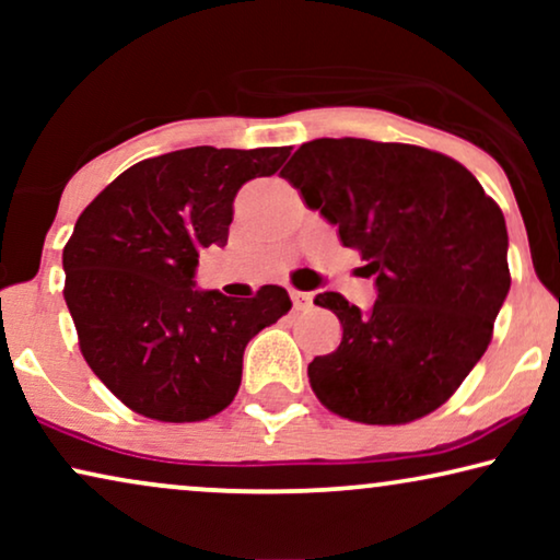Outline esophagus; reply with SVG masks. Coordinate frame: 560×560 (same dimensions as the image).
Segmentation results:
<instances>
[{"mask_svg":"<svg viewBox=\"0 0 560 560\" xmlns=\"http://www.w3.org/2000/svg\"><path fill=\"white\" fill-rule=\"evenodd\" d=\"M290 301H293V308L295 311H305V308H311L313 293H305V290L290 288Z\"/></svg>","mask_w":560,"mask_h":560,"instance_id":"1","label":"esophagus"}]
</instances>
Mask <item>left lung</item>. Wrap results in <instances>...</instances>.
I'll list each match as a JSON object with an SVG mask.
<instances>
[{
    "mask_svg": "<svg viewBox=\"0 0 560 560\" xmlns=\"http://www.w3.org/2000/svg\"><path fill=\"white\" fill-rule=\"evenodd\" d=\"M280 175L339 226L377 285L370 311L331 290L316 295L343 334L308 364L313 393L366 425L441 408L487 351L508 298L500 206L454 158L400 142L324 137L301 144Z\"/></svg>",
    "mask_w": 560,
    "mask_h": 560,
    "instance_id": "left-lung-1",
    "label": "left lung"
}]
</instances>
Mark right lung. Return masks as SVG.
Masks as SVG:
<instances>
[{"label": "right lung", "instance_id": "obj_1", "mask_svg": "<svg viewBox=\"0 0 560 560\" xmlns=\"http://www.w3.org/2000/svg\"><path fill=\"white\" fill-rule=\"evenodd\" d=\"M290 148L175 150L112 180L63 249V298L79 347L129 410L196 423L234 400L252 336L285 316L290 295L198 290V252L229 240L234 196L278 173Z\"/></svg>", "mask_w": 560, "mask_h": 560}]
</instances>
